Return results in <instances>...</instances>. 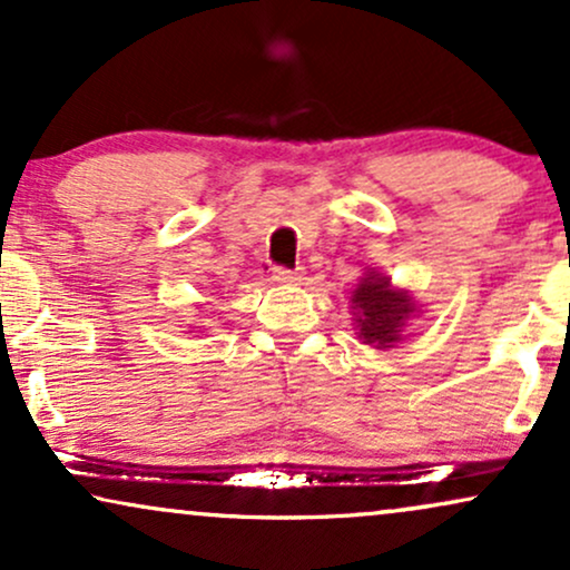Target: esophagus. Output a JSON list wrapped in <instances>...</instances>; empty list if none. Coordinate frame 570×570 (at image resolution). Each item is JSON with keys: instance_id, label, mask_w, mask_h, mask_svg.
<instances>
[{"instance_id": "obj_1", "label": "esophagus", "mask_w": 570, "mask_h": 570, "mask_svg": "<svg viewBox=\"0 0 570 570\" xmlns=\"http://www.w3.org/2000/svg\"><path fill=\"white\" fill-rule=\"evenodd\" d=\"M273 278H276L278 284H299L302 273L292 268H273Z\"/></svg>"}]
</instances>
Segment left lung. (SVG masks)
I'll return each instance as SVG.
<instances>
[{
  "label": "left lung",
  "mask_w": 570,
  "mask_h": 570,
  "mask_svg": "<svg viewBox=\"0 0 570 570\" xmlns=\"http://www.w3.org/2000/svg\"><path fill=\"white\" fill-rule=\"evenodd\" d=\"M352 305L357 309L360 336L365 344L376 347H392L400 338V328L410 313L413 302L407 299L405 292H394L389 281L379 273L365 276L352 292Z\"/></svg>",
  "instance_id": "left-lung-1"
}]
</instances>
